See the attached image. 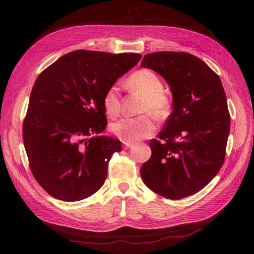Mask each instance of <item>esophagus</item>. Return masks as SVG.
Listing matches in <instances>:
<instances>
[{
  "instance_id": "obj_1",
  "label": "esophagus",
  "mask_w": 254,
  "mask_h": 254,
  "mask_svg": "<svg viewBox=\"0 0 254 254\" xmlns=\"http://www.w3.org/2000/svg\"><path fill=\"white\" fill-rule=\"evenodd\" d=\"M132 146H133L132 143H124V146H123V147H124V149H128L130 147H132Z\"/></svg>"
}]
</instances>
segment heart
I'll list each match as a JSON object with an SVG mask.
<instances>
[{
    "instance_id": "1",
    "label": "heart",
    "mask_w": 254,
    "mask_h": 254,
    "mask_svg": "<svg viewBox=\"0 0 254 254\" xmlns=\"http://www.w3.org/2000/svg\"><path fill=\"white\" fill-rule=\"evenodd\" d=\"M128 87L143 96L141 112H151L157 118H165L171 108V101L163 93V83L158 75L149 70L133 73L127 80ZM103 105L107 115L118 117L121 108L120 92L117 84L109 87L103 96ZM156 129V124L149 113L136 118L122 119L113 123L110 131L125 143H132L149 136Z\"/></svg>"
}]
</instances>
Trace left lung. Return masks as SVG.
I'll return each instance as SVG.
<instances>
[{
  "mask_svg": "<svg viewBox=\"0 0 254 254\" xmlns=\"http://www.w3.org/2000/svg\"><path fill=\"white\" fill-rule=\"evenodd\" d=\"M142 67L157 72L173 94V111L149 142L151 157L141 167L146 187L167 199L202 190L224 164L230 114L218 75L198 57L184 52L145 55Z\"/></svg>",
  "mask_w": 254,
  "mask_h": 254,
  "instance_id": "obj_1",
  "label": "left lung"
}]
</instances>
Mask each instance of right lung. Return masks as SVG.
Wrapping results in <instances>:
<instances>
[{"mask_svg":"<svg viewBox=\"0 0 254 254\" xmlns=\"http://www.w3.org/2000/svg\"><path fill=\"white\" fill-rule=\"evenodd\" d=\"M135 53L78 50L38 76L23 123L30 171L41 188L64 201H79L103 187L121 142L103 134V96L139 63Z\"/></svg>","mask_w":254,"mask_h":254,"instance_id":"obj_1","label":"right lung"}]
</instances>
